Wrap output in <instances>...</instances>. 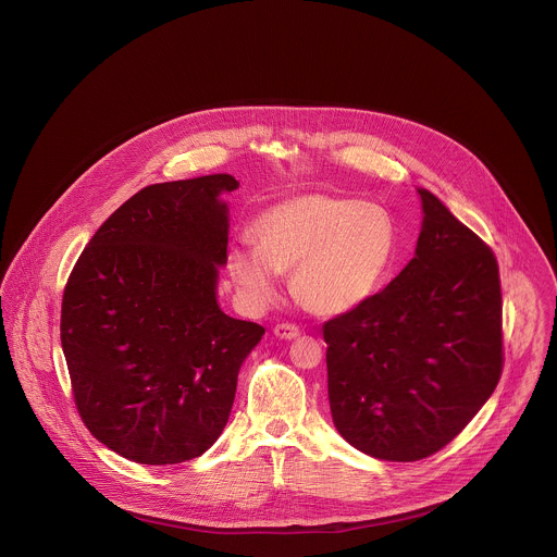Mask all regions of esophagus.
Segmentation results:
<instances>
[{
    "label": "esophagus",
    "mask_w": 557,
    "mask_h": 557,
    "mask_svg": "<svg viewBox=\"0 0 557 557\" xmlns=\"http://www.w3.org/2000/svg\"><path fill=\"white\" fill-rule=\"evenodd\" d=\"M273 334L277 335L280 339H295L301 335V330L293 323H280L273 327Z\"/></svg>",
    "instance_id": "1"
}]
</instances>
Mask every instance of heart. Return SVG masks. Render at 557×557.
I'll return each mask as SVG.
<instances>
[{"label": "heart", "instance_id": "obj_1", "mask_svg": "<svg viewBox=\"0 0 557 557\" xmlns=\"http://www.w3.org/2000/svg\"><path fill=\"white\" fill-rule=\"evenodd\" d=\"M256 245L227 253V273L249 310L280 297L293 271L297 301L319 317H342L370 301L389 277L398 227L376 202L304 194L264 209L253 222Z\"/></svg>", "mask_w": 557, "mask_h": 557}]
</instances>
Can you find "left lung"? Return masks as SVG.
<instances>
[{"mask_svg":"<svg viewBox=\"0 0 557 557\" xmlns=\"http://www.w3.org/2000/svg\"><path fill=\"white\" fill-rule=\"evenodd\" d=\"M409 264L323 325L337 433L396 462L449 444L497 387L502 288L493 251L429 189Z\"/></svg>","mask_w":557,"mask_h":557,"instance_id":"8db88e82","label":"left lung"}]
</instances>
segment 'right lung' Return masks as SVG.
I'll list each match as a JSON object with an SVG mask.
<instances>
[{"label": "right lung", "instance_id": "add662e5", "mask_svg": "<svg viewBox=\"0 0 557 557\" xmlns=\"http://www.w3.org/2000/svg\"><path fill=\"white\" fill-rule=\"evenodd\" d=\"M230 174L144 187L82 251L62 299V350L88 431L141 465L205 454L264 330L223 314Z\"/></svg>", "mask_w": 557, "mask_h": 557}]
</instances>
